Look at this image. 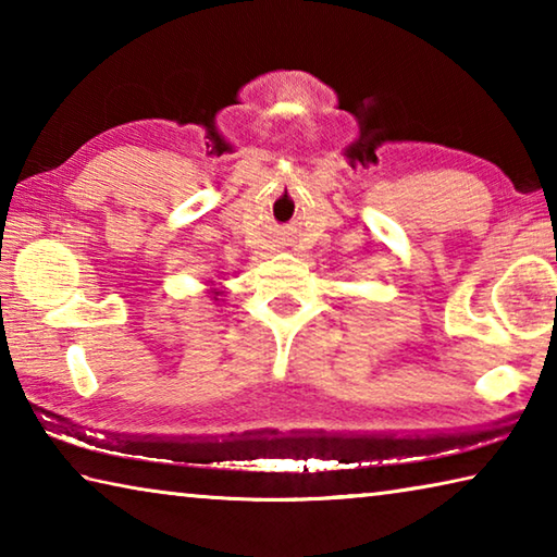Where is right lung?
Instances as JSON below:
<instances>
[{"mask_svg":"<svg viewBox=\"0 0 557 557\" xmlns=\"http://www.w3.org/2000/svg\"><path fill=\"white\" fill-rule=\"evenodd\" d=\"M206 287H209L206 292H209L211 299H215V301H223L221 297H225V289H219V287H215V282H213V280H206Z\"/></svg>","mask_w":557,"mask_h":557,"instance_id":"obj_1","label":"right lung"}]
</instances>
